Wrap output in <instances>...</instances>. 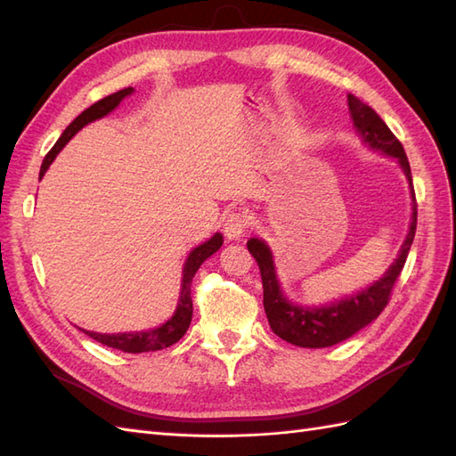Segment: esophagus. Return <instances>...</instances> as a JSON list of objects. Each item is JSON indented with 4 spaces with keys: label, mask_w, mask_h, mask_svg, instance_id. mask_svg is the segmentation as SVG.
<instances>
[{
    "label": "esophagus",
    "mask_w": 456,
    "mask_h": 456,
    "mask_svg": "<svg viewBox=\"0 0 456 456\" xmlns=\"http://www.w3.org/2000/svg\"><path fill=\"white\" fill-rule=\"evenodd\" d=\"M248 229V219L243 211H231L229 216L223 221V231H225V237L229 240H239L245 237Z\"/></svg>",
    "instance_id": "1"
}]
</instances>
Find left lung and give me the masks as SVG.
<instances>
[{"label": "left lung", "instance_id": "8db88e82", "mask_svg": "<svg viewBox=\"0 0 456 456\" xmlns=\"http://www.w3.org/2000/svg\"><path fill=\"white\" fill-rule=\"evenodd\" d=\"M346 100L348 111L353 115V123L358 134L362 137V142L374 151H380L386 157L398 159L411 188L413 213L408 237L403 240L398 258H395L392 266L386 270V274L372 286L362 289V292L322 307H302L288 302L282 289H280L273 253H270L268 245L256 237L248 240V253L255 256L260 268V276H263V304L270 329H273L280 338H284V341L304 348H323L341 343L345 338L353 337L356 331H361L362 327L374 322V319L382 314V309L390 302L392 288L402 273L405 258H408L415 237V227H418V203H415L411 170L402 142L395 139V134L388 129V125L380 119V115L372 108H368V105L358 100L356 95L348 94Z\"/></svg>", "mask_w": 456, "mask_h": 456}]
</instances>
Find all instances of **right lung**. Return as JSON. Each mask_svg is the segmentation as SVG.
<instances>
[{"label": "right lung", "instance_id": "add662e5", "mask_svg": "<svg viewBox=\"0 0 456 456\" xmlns=\"http://www.w3.org/2000/svg\"><path fill=\"white\" fill-rule=\"evenodd\" d=\"M133 94V88H125L115 92L108 98H103L100 102H95L94 105H90L88 110H84L78 118H76L68 127L64 129V133L61 134V139L56 141L54 147L48 151V154L43 160V167H41V174H38V178L45 176L46 168L51 167L53 160L56 159V154L64 149V144L70 141L76 133H78L86 125L95 121V119H102L108 115L110 111H113L118 105L121 103L123 98H127V95ZM223 245V235L216 233L206 243L196 247L188 255L186 265H183L182 270V289H180V299H178V307L174 315L168 319L167 323H162L160 327H154L149 329V331H137V333H94V331H82L86 335H90L95 341L105 345V346H111V348H118V351L123 353H149V351H160V348H167L174 343H178L180 338L183 337V333L188 331L190 322H191V314H193V305H191V278L196 276L198 268L201 266V263L206 258H209L213 253H217L219 247Z\"/></svg>", "mask_w": 456, "mask_h": 456}]
</instances>
